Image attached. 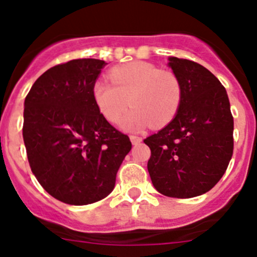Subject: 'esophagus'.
Masks as SVG:
<instances>
[{"label":"esophagus","mask_w":257,"mask_h":257,"mask_svg":"<svg viewBox=\"0 0 257 257\" xmlns=\"http://www.w3.org/2000/svg\"><path fill=\"white\" fill-rule=\"evenodd\" d=\"M130 140H131L132 145H139L140 142L142 141V137L135 136V135H131V136H130Z\"/></svg>","instance_id":"esophagus-1"}]
</instances>
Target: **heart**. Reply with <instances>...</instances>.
Listing matches in <instances>:
<instances>
[{"mask_svg":"<svg viewBox=\"0 0 257 257\" xmlns=\"http://www.w3.org/2000/svg\"><path fill=\"white\" fill-rule=\"evenodd\" d=\"M110 81L97 80L92 96L101 115L111 123L122 120L125 130L139 131L146 126H165L176 115L182 97L179 78L160 71L149 62H130L110 72Z\"/></svg>","mask_w":257,"mask_h":257,"instance_id":"heart-1","label":"heart"}]
</instances>
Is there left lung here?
Wrapping results in <instances>:
<instances>
[{"label": "left lung", "mask_w": 257, "mask_h": 257, "mask_svg": "<svg viewBox=\"0 0 257 257\" xmlns=\"http://www.w3.org/2000/svg\"><path fill=\"white\" fill-rule=\"evenodd\" d=\"M182 97L174 120L144 140L150 177L160 194L190 199L210 191L233 152V117L225 87L194 61L170 57Z\"/></svg>", "instance_id": "obj_1"}]
</instances>
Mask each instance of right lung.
<instances>
[{
	"instance_id": "right-lung-1",
	"label": "right lung",
	"mask_w": 257,
	"mask_h": 257,
	"mask_svg": "<svg viewBox=\"0 0 257 257\" xmlns=\"http://www.w3.org/2000/svg\"><path fill=\"white\" fill-rule=\"evenodd\" d=\"M106 65L78 58L53 66L25 98L22 135L30 166L43 189L68 205L105 199L132 147L93 100V83Z\"/></svg>"
}]
</instances>
